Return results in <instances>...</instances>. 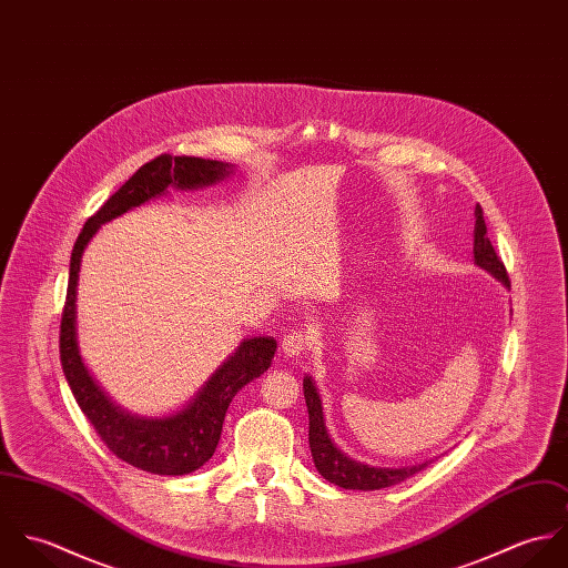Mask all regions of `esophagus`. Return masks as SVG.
Masks as SVG:
<instances>
[{
    "label": "esophagus",
    "instance_id": "esophagus-1",
    "mask_svg": "<svg viewBox=\"0 0 568 568\" xmlns=\"http://www.w3.org/2000/svg\"><path fill=\"white\" fill-rule=\"evenodd\" d=\"M306 349H308V338H306V334H302V332H288V334L282 338V352H284L286 356H291V358L302 356Z\"/></svg>",
    "mask_w": 568,
    "mask_h": 568
}]
</instances>
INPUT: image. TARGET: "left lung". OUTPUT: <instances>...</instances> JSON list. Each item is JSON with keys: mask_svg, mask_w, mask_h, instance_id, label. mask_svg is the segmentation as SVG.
<instances>
[{"mask_svg": "<svg viewBox=\"0 0 568 568\" xmlns=\"http://www.w3.org/2000/svg\"><path fill=\"white\" fill-rule=\"evenodd\" d=\"M477 223H475V264L479 268L487 271L491 277H496L507 291H509V277L498 260L494 246L487 239L486 221H484V210L477 205ZM304 398L308 406V442H311V453L315 468L320 475L327 479L334 486L345 487V489H383V487L396 486L413 477L415 473L424 470L430 462L413 464V466H398V468H381V466H369L363 462H356L347 457L329 437L327 426H325L324 405L320 389L313 381V376H304Z\"/></svg>", "mask_w": 568, "mask_h": 568, "instance_id": "1", "label": "left lung"}]
</instances>
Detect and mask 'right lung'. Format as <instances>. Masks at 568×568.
I'll return each instance as SVG.
<instances>
[{"label":"right lung","instance_id":"obj_1","mask_svg":"<svg viewBox=\"0 0 568 568\" xmlns=\"http://www.w3.org/2000/svg\"><path fill=\"white\" fill-rule=\"evenodd\" d=\"M234 163L160 155L144 163L82 227L72 248L68 300L61 322V365L68 385L87 419L93 424L106 448L122 462L151 475L181 477L199 470L212 459L225 413L234 396L253 378H260L273 363L277 343L273 336L244 338L236 352L207 378L199 394L179 410L151 417L115 405L98 385L82 361L77 324V297L82 253L98 230L174 190H203L234 174Z\"/></svg>","mask_w":568,"mask_h":568}]
</instances>
